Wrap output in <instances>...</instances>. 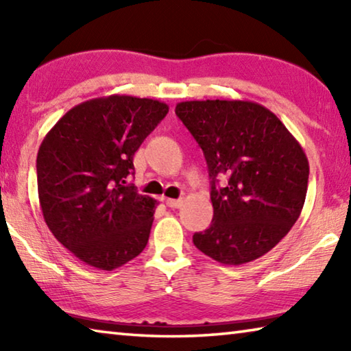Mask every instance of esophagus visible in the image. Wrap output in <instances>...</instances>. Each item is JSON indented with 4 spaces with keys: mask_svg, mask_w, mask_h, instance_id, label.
<instances>
[{
    "mask_svg": "<svg viewBox=\"0 0 351 351\" xmlns=\"http://www.w3.org/2000/svg\"><path fill=\"white\" fill-rule=\"evenodd\" d=\"M165 204H167L169 207H171V209H178L182 204V199H173V198H167L165 199Z\"/></svg>",
    "mask_w": 351,
    "mask_h": 351,
    "instance_id": "1",
    "label": "esophagus"
}]
</instances>
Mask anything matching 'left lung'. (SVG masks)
Masks as SVG:
<instances>
[{
	"instance_id": "left-lung-1",
	"label": "left lung",
	"mask_w": 351,
	"mask_h": 351,
	"mask_svg": "<svg viewBox=\"0 0 351 351\" xmlns=\"http://www.w3.org/2000/svg\"><path fill=\"white\" fill-rule=\"evenodd\" d=\"M175 112L203 150L212 180V224L193 235V245L229 266L269 252L305 203L304 148L274 112L249 100H190ZM218 177L226 178L224 188Z\"/></svg>"
}]
</instances>
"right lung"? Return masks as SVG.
<instances>
[{"instance_id":"obj_1","label":"right lung","mask_w":351,"mask_h":351,"mask_svg":"<svg viewBox=\"0 0 351 351\" xmlns=\"http://www.w3.org/2000/svg\"><path fill=\"white\" fill-rule=\"evenodd\" d=\"M169 112L153 99L112 94L75 105L37 154L47 228L77 258L112 271L144 251L156 201L127 184L133 156Z\"/></svg>"}]
</instances>
